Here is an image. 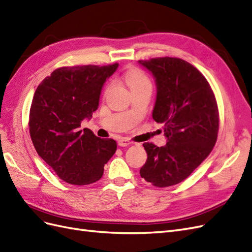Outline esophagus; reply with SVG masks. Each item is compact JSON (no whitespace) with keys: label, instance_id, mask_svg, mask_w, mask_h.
<instances>
[{"label":"esophagus","instance_id":"34e87169","mask_svg":"<svg viewBox=\"0 0 252 252\" xmlns=\"http://www.w3.org/2000/svg\"><path fill=\"white\" fill-rule=\"evenodd\" d=\"M118 144H119V146H121V147H127L131 144V142L129 141L128 139H120L118 141Z\"/></svg>","mask_w":252,"mask_h":252}]
</instances>
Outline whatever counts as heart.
Segmentation results:
<instances>
[{
    "label": "heart",
    "mask_w": 252,
    "mask_h": 252,
    "mask_svg": "<svg viewBox=\"0 0 252 252\" xmlns=\"http://www.w3.org/2000/svg\"><path fill=\"white\" fill-rule=\"evenodd\" d=\"M125 82L128 85V87L130 88L131 93L135 90H140V89H151L152 88V84L149 78L145 74L142 70L138 69V68H133V69L128 70L125 73ZM112 82H110L107 86L105 88V94H107L108 91L112 87Z\"/></svg>",
    "instance_id": "obj_1"
}]
</instances>
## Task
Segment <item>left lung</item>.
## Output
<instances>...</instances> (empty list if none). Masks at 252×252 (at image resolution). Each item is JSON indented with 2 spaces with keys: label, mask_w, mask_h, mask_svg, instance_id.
<instances>
[{
  "label": "left lung",
  "mask_w": 252,
  "mask_h": 252,
  "mask_svg": "<svg viewBox=\"0 0 252 252\" xmlns=\"http://www.w3.org/2000/svg\"><path fill=\"white\" fill-rule=\"evenodd\" d=\"M139 63L156 79L152 118L164 124L165 146L144 143L147 161L140 174L156 187H168L187 179L209 156L219 131L215 94L194 66L178 58H156Z\"/></svg>",
  "instance_id": "obj_1"
}]
</instances>
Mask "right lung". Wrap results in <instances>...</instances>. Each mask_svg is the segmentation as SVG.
<instances>
[{"label": "right lung", "mask_w": 252, "mask_h": 252, "mask_svg": "<svg viewBox=\"0 0 252 252\" xmlns=\"http://www.w3.org/2000/svg\"><path fill=\"white\" fill-rule=\"evenodd\" d=\"M119 64L61 67L37 86L29 112L33 146L58 177L72 185L100 180L104 165L117 150V142L100 139L84 119L98 107L104 83Z\"/></svg>", "instance_id": "1"}]
</instances>
